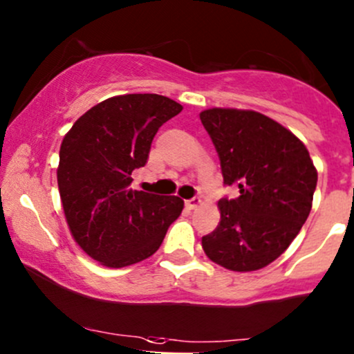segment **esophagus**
I'll return each mask as SVG.
<instances>
[{"mask_svg": "<svg viewBox=\"0 0 354 354\" xmlns=\"http://www.w3.org/2000/svg\"><path fill=\"white\" fill-rule=\"evenodd\" d=\"M185 205L188 209H196L201 205V198H192V200H186Z\"/></svg>", "mask_w": 354, "mask_h": 354, "instance_id": "esophagus-1", "label": "esophagus"}]
</instances>
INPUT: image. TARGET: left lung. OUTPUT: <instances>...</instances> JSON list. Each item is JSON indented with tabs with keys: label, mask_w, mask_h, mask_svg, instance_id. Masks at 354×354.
<instances>
[{
	"label": "left lung",
	"mask_w": 354,
	"mask_h": 354,
	"mask_svg": "<svg viewBox=\"0 0 354 354\" xmlns=\"http://www.w3.org/2000/svg\"><path fill=\"white\" fill-rule=\"evenodd\" d=\"M200 119L218 153L223 183L240 192L218 201V227L201 239L205 254L228 270L263 269L309 216L317 185L309 151L260 112L213 107Z\"/></svg>",
	"instance_id": "left-lung-1"
}]
</instances>
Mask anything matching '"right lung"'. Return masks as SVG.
Returning <instances> with one entry per match:
<instances>
[{
  "mask_svg": "<svg viewBox=\"0 0 354 354\" xmlns=\"http://www.w3.org/2000/svg\"><path fill=\"white\" fill-rule=\"evenodd\" d=\"M183 111L158 94L102 100L65 134L57 169L70 234L102 266L120 269L154 254L185 201L131 188L158 129Z\"/></svg>",
  "mask_w": 354,
  "mask_h": 354,
  "instance_id": "obj_1",
  "label": "right lung"
}]
</instances>
